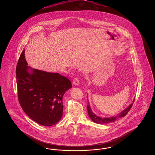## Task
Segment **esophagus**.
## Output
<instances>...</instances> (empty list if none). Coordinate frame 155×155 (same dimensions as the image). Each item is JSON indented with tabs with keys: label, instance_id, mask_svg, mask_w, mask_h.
I'll use <instances>...</instances> for the list:
<instances>
[{
	"label": "esophagus",
	"instance_id": "obj_1",
	"mask_svg": "<svg viewBox=\"0 0 155 155\" xmlns=\"http://www.w3.org/2000/svg\"><path fill=\"white\" fill-rule=\"evenodd\" d=\"M73 82V84H74V85H77H77H79V84H80V81L78 80V78H77L76 77H74Z\"/></svg>",
	"mask_w": 155,
	"mask_h": 155
}]
</instances>
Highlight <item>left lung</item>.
Wrapping results in <instances>:
<instances>
[{
  "instance_id": "8db88e82",
  "label": "left lung",
  "mask_w": 155,
  "mask_h": 155,
  "mask_svg": "<svg viewBox=\"0 0 155 155\" xmlns=\"http://www.w3.org/2000/svg\"><path fill=\"white\" fill-rule=\"evenodd\" d=\"M134 102V101H133V103ZM133 103H131L127 109H125V110L122 111L120 113H119L118 115L115 116H113L111 117H104V118H102L100 117L99 116H97L95 115L92 111L91 110V109L89 106V103H88L87 104V110H88V113L89 116L90 118L95 123L97 124H106V123H112L115 121L116 120H117L118 118L124 117L125 115L128 113V111L130 110L131 108L133 106Z\"/></svg>"
}]
</instances>
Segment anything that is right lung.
<instances>
[{
	"mask_svg": "<svg viewBox=\"0 0 155 155\" xmlns=\"http://www.w3.org/2000/svg\"><path fill=\"white\" fill-rule=\"evenodd\" d=\"M24 52L21 53L16 67L19 103L26 114L37 123L54 125L62 117L63 96L72 87L71 82L59 73L28 66Z\"/></svg>",
	"mask_w": 155,
	"mask_h": 155,
	"instance_id": "obj_1",
	"label": "right lung"
}]
</instances>
